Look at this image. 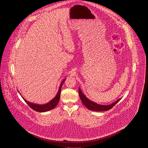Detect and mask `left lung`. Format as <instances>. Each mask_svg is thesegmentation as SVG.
<instances>
[{
	"instance_id": "left-lung-1",
	"label": "left lung",
	"mask_w": 148,
	"mask_h": 148,
	"mask_svg": "<svg viewBox=\"0 0 148 148\" xmlns=\"http://www.w3.org/2000/svg\"><path fill=\"white\" fill-rule=\"evenodd\" d=\"M79 95L82 102L88 109L92 111H96V112H104V111L109 110V109H112L113 106H115L121 99V98L119 99L118 100H117L112 104L105 106V105L98 104L94 101H92L89 99L87 98V97H86V96H85L84 94L82 92L80 88H79Z\"/></svg>"
}]
</instances>
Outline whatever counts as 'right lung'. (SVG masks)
Here are the masks:
<instances>
[{
    "label": "right lung",
    "instance_id": "add662e5",
    "mask_svg": "<svg viewBox=\"0 0 148 148\" xmlns=\"http://www.w3.org/2000/svg\"><path fill=\"white\" fill-rule=\"evenodd\" d=\"M65 79H64L63 80V82H62V83L60 84L59 90L58 92V93L56 94V96L52 100H51L49 103H48L47 104H42V105L34 104V103H32L29 102L28 101H27V100H25L24 98H23L24 100V101L28 104V105L32 109H33L35 111L39 112H48L49 110H50L54 109L57 106V104L59 103L60 97V92H61L62 86V85L63 84L64 81L65 80Z\"/></svg>",
    "mask_w": 148,
    "mask_h": 148
}]
</instances>
